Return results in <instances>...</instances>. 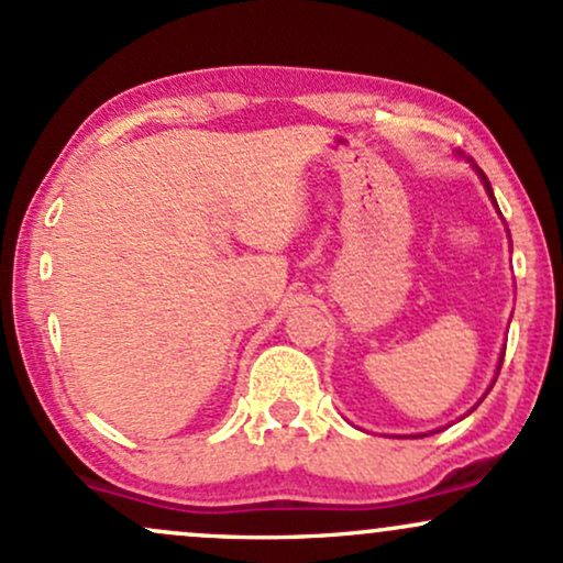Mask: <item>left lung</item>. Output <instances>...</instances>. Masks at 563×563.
Masks as SVG:
<instances>
[{
    "label": "left lung",
    "instance_id": "8db88e82",
    "mask_svg": "<svg viewBox=\"0 0 563 563\" xmlns=\"http://www.w3.org/2000/svg\"><path fill=\"white\" fill-rule=\"evenodd\" d=\"M479 174H482V183H484V187H487L489 198H493V200H495V196H493V187H489V179H487V177H484V172H479Z\"/></svg>",
    "mask_w": 563,
    "mask_h": 563
}]
</instances>
